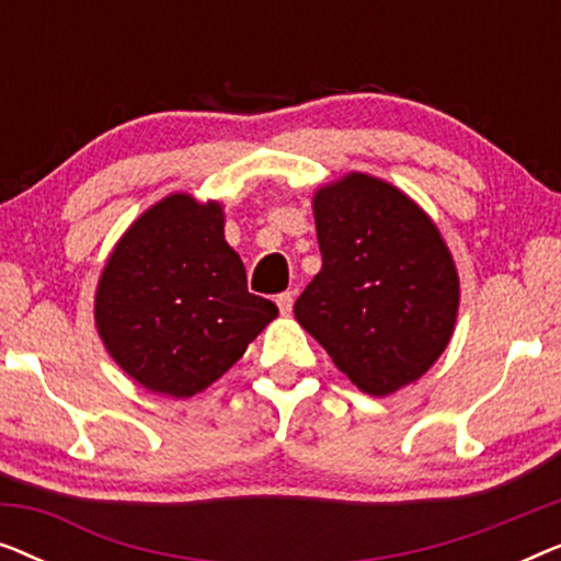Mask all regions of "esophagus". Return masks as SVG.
<instances>
[{
    "label": "esophagus",
    "instance_id": "34e87169",
    "mask_svg": "<svg viewBox=\"0 0 561 561\" xmlns=\"http://www.w3.org/2000/svg\"><path fill=\"white\" fill-rule=\"evenodd\" d=\"M294 301H296V294H290V290H286V294H280L278 298H275V304H278L283 317H288V313L294 311Z\"/></svg>",
    "mask_w": 561,
    "mask_h": 561
}]
</instances>
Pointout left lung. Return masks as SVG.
Instances as JSON below:
<instances>
[{"instance_id": "left-lung-1", "label": "left lung", "mask_w": 561, "mask_h": 561, "mask_svg": "<svg viewBox=\"0 0 561 561\" xmlns=\"http://www.w3.org/2000/svg\"><path fill=\"white\" fill-rule=\"evenodd\" d=\"M321 271L294 313L367 396L416 382L455 334L459 275L434 219L393 183L352 171L313 194Z\"/></svg>"}]
</instances>
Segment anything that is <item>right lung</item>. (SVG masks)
<instances>
[{
  "instance_id": "obj_1",
  "label": "right lung",
  "mask_w": 561,
  "mask_h": 561,
  "mask_svg": "<svg viewBox=\"0 0 561 561\" xmlns=\"http://www.w3.org/2000/svg\"><path fill=\"white\" fill-rule=\"evenodd\" d=\"M278 317L248 290L225 240V206L171 194L114 244L94 296L106 352L152 393L191 398L219 380Z\"/></svg>"
}]
</instances>
